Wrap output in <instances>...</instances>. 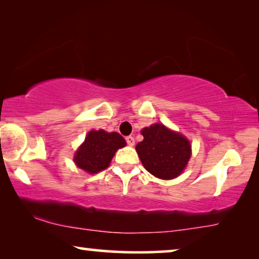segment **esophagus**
<instances>
[{
	"label": "esophagus",
	"mask_w": 259,
	"mask_h": 259,
	"mask_svg": "<svg viewBox=\"0 0 259 259\" xmlns=\"http://www.w3.org/2000/svg\"><path fill=\"white\" fill-rule=\"evenodd\" d=\"M126 143L128 146H133L134 143H136V140H134L133 137L130 136V137H126Z\"/></svg>",
	"instance_id": "esophagus-1"
}]
</instances>
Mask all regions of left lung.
Wrapping results in <instances>:
<instances>
[{"mask_svg": "<svg viewBox=\"0 0 259 259\" xmlns=\"http://www.w3.org/2000/svg\"><path fill=\"white\" fill-rule=\"evenodd\" d=\"M141 133L144 140L138 143L136 150L144 167L160 179L178 177L191 157L189 140L162 123L145 127Z\"/></svg>", "mask_w": 259, "mask_h": 259, "instance_id": "8db88e82", "label": "left lung"}]
</instances>
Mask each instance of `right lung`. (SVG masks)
I'll use <instances>...</instances> for the list:
<instances>
[{
	"label": "right lung",
	"mask_w": 259,
	"mask_h": 259,
	"mask_svg": "<svg viewBox=\"0 0 259 259\" xmlns=\"http://www.w3.org/2000/svg\"><path fill=\"white\" fill-rule=\"evenodd\" d=\"M125 145V139L119 133H107L102 130L91 131L76 151L74 161L83 171L98 173L107 167L116 150Z\"/></svg>",
	"instance_id": "add662e5"
}]
</instances>
